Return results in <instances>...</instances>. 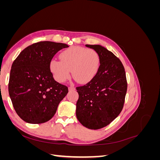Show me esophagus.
<instances>
[{"label":"esophagus","mask_w":160,"mask_h":160,"mask_svg":"<svg viewBox=\"0 0 160 160\" xmlns=\"http://www.w3.org/2000/svg\"><path fill=\"white\" fill-rule=\"evenodd\" d=\"M68 89H69V91H73V90H75V88H73V87H69V88H68Z\"/></svg>","instance_id":"esophagus-1"}]
</instances>
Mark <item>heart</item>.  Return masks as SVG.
Segmentation results:
<instances>
[{
  "label": "heart",
  "instance_id": "obj_1",
  "mask_svg": "<svg viewBox=\"0 0 160 160\" xmlns=\"http://www.w3.org/2000/svg\"><path fill=\"white\" fill-rule=\"evenodd\" d=\"M61 61L51 59L49 70L55 80L63 83L72 76L81 84L88 83L98 72L100 57L92 49L73 46L62 51L59 55Z\"/></svg>",
  "mask_w": 160,
  "mask_h": 160
}]
</instances>
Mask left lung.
<instances>
[{"instance_id": "left-lung-1", "label": "left lung", "mask_w": 160, "mask_h": 160, "mask_svg": "<svg viewBox=\"0 0 160 160\" xmlns=\"http://www.w3.org/2000/svg\"><path fill=\"white\" fill-rule=\"evenodd\" d=\"M100 57L95 77L85 85L76 88L79 99L76 116L85 128L99 129L113 121L122 111L127 92L125 71L121 61L99 45H86Z\"/></svg>"}]
</instances>
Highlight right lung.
<instances>
[{"label": "right lung", "instance_id": "right-lung-1", "mask_svg": "<svg viewBox=\"0 0 160 160\" xmlns=\"http://www.w3.org/2000/svg\"><path fill=\"white\" fill-rule=\"evenodd\" d=\"M68 47L65 43L41 41L25 48L14 61L8 93L14 110L25 122H48L68 93L67 87L57 82L49 70L53 56Z\"/></svg>", "mask_w": 160, "mask_h": 160}]
</instances>
